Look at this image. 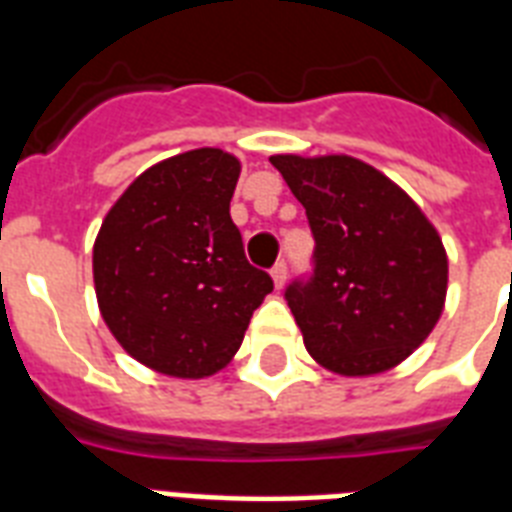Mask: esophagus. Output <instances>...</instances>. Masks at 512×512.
<instances>
[{
	"label": "esophagus",
	"instance_id": "obj_1",
	"mask_svg": "<svg viewBox=\"0 0 512 512\" xmlns=\"http://www.w3.org/2000/svg\"><path fill=\"white\" fill-rule=\"evenodd\" d=\"M271 279H273V287L281 289L287 284V263H276L271 268Z\"/></svg>",
	"mask_w": 512,
	"mask_h": 512
}]
</instances>
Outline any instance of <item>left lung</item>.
Here are the masks:
<instances>
[{"label":"left lung","mask_w":512,"mask_h":512,"mask_svg":"<svg viewBox=\"0 0 512 512\" xmlns=\"http://www.w3.org/2000/svg\"><path fill=\"white\" fill-rule=\"evenodd\" d=\"M271 164L305 207L316 239L308 284L287 303L308 353L342 377L398 366L441 319L449 257L409 193L345 154H276Z\"/></svg>","instance_id":"obj_1"}]
</instances>
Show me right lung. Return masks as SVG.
Segmentation results:
<instances>
[{"label": "right lung", "mask_w": 512, "mask_h": 512, "mask_svg": "<svg viewBox=\"0 0 512 512\" xmlns=\"http://www.w3.org/2000/svg\"><path fill=\"white\" fill-rule=\"evenodd\" d=\"M239 175L223 148H193L148 167L103 217L92 247L100 316L154 372L201 380L225 369L273 289L231 220Z\"/></svg>", "instance_id": "obj_1"}]
</instances>
